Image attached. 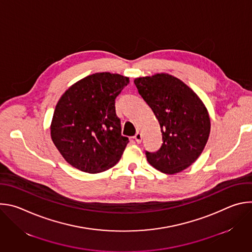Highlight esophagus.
I'll return each mask as SVG.
<instances>
[{"mask_svg": "<svg viewBox=\"0 0 252 252\" xmlns=\"http://www.w3.org/2000/svg\"><path fill=\"white\" fill-rule=\"evenodd\" d=\"M133 138H134V139H135V141H136V142H137V143H140V142H141V139H142V136H141V133H140V132H138V131H137V132H136V133H135V135H134V136H133Z\"/></svg>", "mask_w": 252, "mask_h": 252, "instance_id": "1", "label": "esophagus"}]
</instances>
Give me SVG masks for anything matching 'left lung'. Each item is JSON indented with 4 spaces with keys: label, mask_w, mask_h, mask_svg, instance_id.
<instances>
[{
    "label": "left lung",
    "mask_w": 252,
    "mask_h": 252,
    "mask_svg": "<svg viewBox=\"0 0 252 252\" xmlns=\"http://www.w3.org/2000/svg\"><path fill=\"white\" fill-rule=\"evenodd\" d=\"M134 85L158 119L162 135L160 149L146 153L149 163L167 174L185 170L201 155L209 136L204 103L183 81L168 74L136 78Z\"/></svg>",
    "instance_id": "1"
}]
</instances>
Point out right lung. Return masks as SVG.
<instances>
[{
    "label": "right lung",
    "instance_id": "right-lung-1",
    "mask_svg": "<svg viewBox=\"0 0 252 252\" xmlns=\"http://www.w3.org/2000/svg\"><path fill=\"white\" fill-rule=\"evenodd\" d=\"M129 83L127 77L95 73L70 86L59 99L51 137L67 163L98 173L122 158L128 138L122 135L116 98Z\"/></svg>",
    "mask_w": 252,
    "mask_h": 252
}]
</instances>
